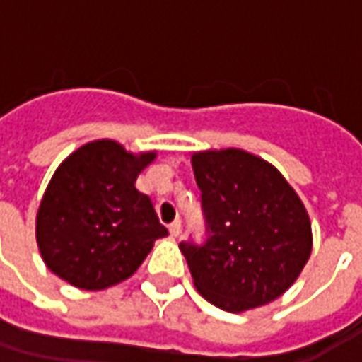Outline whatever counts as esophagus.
<instances>
[{"label": "esophagus", "mask_w": 362, "mask_h": 362, "mask_svg": "<svg viewBox=\"0 0 362 362\" xmlns=\"http://www.w3.org/2000/svg\"><path fill=\"white\" fill-rule=\"evenodd\" d=\"M180 228H182L180 219L173 221V223L168 225V230H170V235H173V236H178V235H180Z\"/></svg>", "instance_id": "1"}]
</instances>
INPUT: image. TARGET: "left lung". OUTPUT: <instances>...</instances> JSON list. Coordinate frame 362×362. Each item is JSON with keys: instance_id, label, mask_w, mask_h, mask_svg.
Returning <instances> with one entry per match:
<instances>
[{"instance_id": "left-lung-1", "label": "left lung", "mask_w": 362, "mask_h": 362, "mask_svg": "<svg viewBox=\"0 0 362 362\" xmlns=\"http://www.w3.org/2000/svg\"><path fill=\"white\" fill-rule=\"evenodd\" d=\"M205 243H180L194 285L221 310L244 312L287 291L310 258L312 228L283 174L243 149L192 157Z\"/></svg>"}]
</instances>
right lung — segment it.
Listing matches in <instances>:
<instances>
[{
	"label": "right lung",
	"instance_id": "obj_1",
	"mask_svg": "<svg viewBox=\"0 0 362 362\" xmlns=\"http://www.w3.org/2000/svg\"><path fill=\"white\" fill-rule=\"evenodd\" d=\"M155 157L98 139L58 166L36 215V243L52 273L100 291L137 272L155 240L168 235L151 197L135 188Z\"/></svg>",
	"mask_w": 362,
	"mask_h": 362
}]
</instances>
